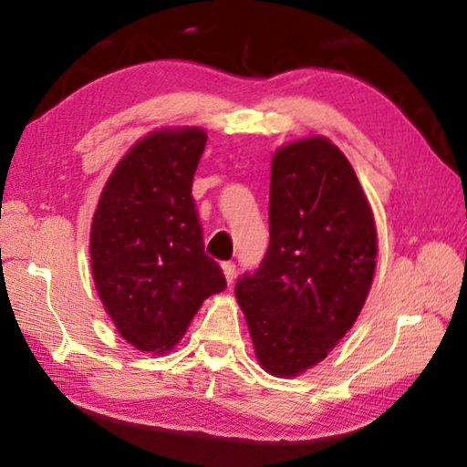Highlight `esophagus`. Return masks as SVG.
I'll return each mask as SVG.
<instances>
[{"mask_svg": "<svg viewBox=\"0 0 467 467\" xmlns=\"http://www.w3.org/2000/svg\"><path fill=\"white\" fill-rule=\"evenodd\" d=\"M223 272H224V278L228 284H233L234 275H236V265L233 262H224L223 264Z\"/></svg>", "mask_w": 467, "mask_h": 467, "instance_id": "esophagus-1", "label": "esophagus"}]
</instances>
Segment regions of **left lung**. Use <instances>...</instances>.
Segmentation results:
<instances>
[{
	"mask_svg": "<svg viewBox=\"0 0 467 467\" xmlns=\"http://www.w3.org/2000/svg\"><path fill=\"white\" fill-rule=\"evenodd\" d=\"M377 228L348 158L327 138L280 148L272 161L270 247L236 280L257 360L296 377L354 326L375 275Z\"/></svg>",
	"mask_w": 467,
	"mask_h": 467,
	"instance_id": "1",
	"label": "left lung"
}]
</instances>
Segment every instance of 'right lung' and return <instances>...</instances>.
<instances>
[{
  "mask_svg": "<svg viewBox=\"0 0 467 467\" xmlns=\"http://www.w3.org/2000/svg\"><path fill=\"white\" fill-rule=\"evenodd\" d=\"M203 130H161L109 177L92 218V278L121 337L144 352L175 346L226 278L203 251L192 195Z\"/></svg>",
  "mask_w": 467,
  "mask_h": 467,
  "instance_id": "obj_1",
  "label": "right lung"
}]
</instances>
